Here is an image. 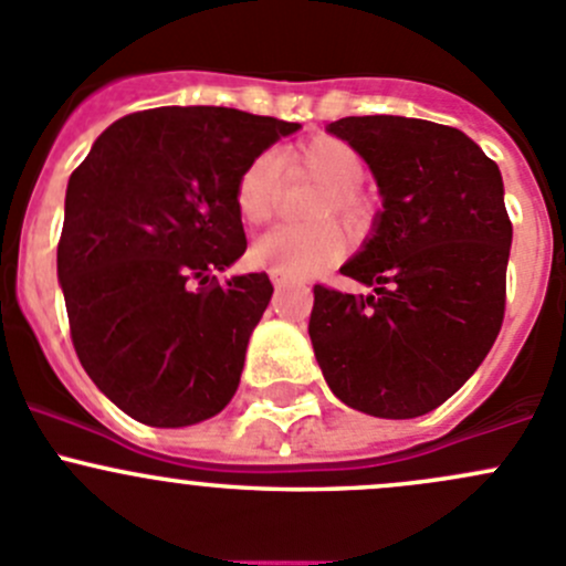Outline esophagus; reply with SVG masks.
Segmentation results:
<instances>
[{
  "mask_svg": "<svg viewBox=\"0 0 566 566\" xmlns=\"http://www.w3.org/2000/svg\"><path fill=\"white\" fill-rule=\"evenodd\" d=\"M271 282H273V287H276V290H284V287H290L295 279L290 276V273L279 271V268H271Z\"/></svg>",
  "mask_w": 566,
  "mask_h": 566,
  "instance_id": "34e87169",
  "label": "esophagus"
}]
</instances>
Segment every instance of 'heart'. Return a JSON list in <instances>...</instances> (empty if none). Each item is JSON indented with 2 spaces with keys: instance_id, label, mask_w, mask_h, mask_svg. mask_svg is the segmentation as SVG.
Segmentation results:
<instances>
[{
  "instance_id": "obj_1",
  "label": "heart",
  "mask_w": 566,
  "mask_h": 566,
  "mask_svg": "<svg viewBox=\"0 0 566 566\" xmlns=\"http://www.w3.org/2000/svg\"><path fill=\"white\" fill-rule=\"evenodd\" d=\"M287 167L315 177L323 186L312 197L310 216L325 219L336 213L345 221H361L364 205L361 186L364 158L350 142L339 136H315L298 147H290L282 156ZM279 193V158L260 153L247 164L235 180V210L247 227H262L273 216ZM347 241L334 221H315L304 227H276L265 232L251 247V262L262 268H279L290 276H310L345 256Z\"/></svg>"
}]
</instances>
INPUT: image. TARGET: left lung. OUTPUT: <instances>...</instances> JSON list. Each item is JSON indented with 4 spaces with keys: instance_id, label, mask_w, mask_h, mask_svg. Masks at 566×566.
I'll return each mask as SVG.
<instances>
[{
    "instance_id": "1",
    "label": "left lung",
    "mask_w": 566,
    "mask_h": 566,
    "mask_svg": "<svg viewBox=\"0 0 566 566\" xmlns=\"http://www.w3.org/2000/svg\"><path fill=\"white\" fill-rule=\"evenodd\" d=\"M384 193L375 235L342 273L373 295L315 284L310 336L325 384L380 419L436 410L476 373L506 310L512 221L476 142L430 119L342 117Z\"/></svg>"
}]
</instances>
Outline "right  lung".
Listing matches in <instances>:
<instances>
[{"label":"right lung","instance_id":"add662e5","mask_svg":"<svg viewBox=\"0 0 566 566\" xmlns=\"http://www.w3.org/2000/svg\"><path fill=\"white\" fill-rule=\"evenodd\" d=\"M298 123L161 106L108 125L73 169L56 273L76 356L130 419L186 427L230 405L268 273L216 282L247 251L235 180Z\"/></svg>","mask_w":566,"mask_h":566}]
</instances>
